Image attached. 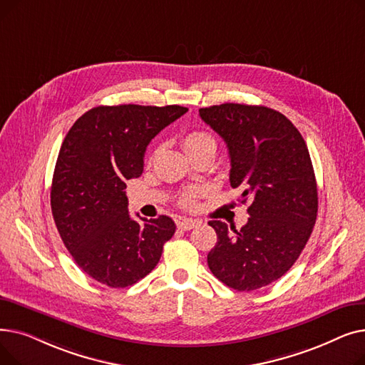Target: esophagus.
<instances>
[{
    "label": "esophagus",
    "instance_id": "obj_1",
    "mask_svg": "<svg viewBox=\"0 0 365 365\" xmlns=\"http://www.w3.org/2000/svg\"><path fill=\"white\" fill-rule=\"evenodd\" d=\"M201 222L197 219H179L178 220V227L180 231H190V229H194L195 226H198Z\"/></svg>",
    "mask_w": 365,
    "mask_h": 365
}]
</instances>
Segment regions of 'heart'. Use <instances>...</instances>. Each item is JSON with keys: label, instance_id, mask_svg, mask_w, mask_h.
<instances>
[{"label": "heart", "instance_id": "obj_1", "mask_svg": "<svg viewBox=\"0 0 365 365\" xmlns=\"http://www.w3.org/2000/svg\"><path fill=\"white\" fill-rule=\"evenodd\" d=\"M182 145L185 150L190 157L197 155V153L207 150V149H216L217 143L216 139L205 130H190L183 134ZM198 197V189H187L180 197V204L185 207H192Z\"/></svg>", "mask_w": 365, "mask_h": 365}]
</instances>
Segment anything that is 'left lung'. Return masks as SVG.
Wrapping results in <instances>:
<instances>
[{
  "mask_svg": "<svg viewBox=\"0 0 365 365\" xmlns=\"http://www.w3.org/2000/svg\"><path fill=\"white\" fill-rule=\"evenodd\" d=\"M200 117L225 140L229 182L242 190V204L250 201L240 231L208 222L217 242L207 263L227 287L253 292L289 271L312 234L318 192L309 150L293 123L271 108L223 103L201 108Z\"/></svg>",
  "mask_w": 365,
  "mask_h": 365,
  "instance_id": "8db88e82",
  "label": "left lung"
}]
</instances>
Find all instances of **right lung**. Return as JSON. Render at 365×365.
I'll list each match as a JSON object with an SVG mask.
<instances>
[{"label":"right lung","instance_id":"add662e5","mask_svg":"<svg viewBox=\"0 0 365 365\" xmlns=\"http://www.w3.org/2000/svg\"><path fill=\"white\" fill-rule=\"evenodd\" d=\"M186 112L179 105L96 106L66 134L54 167L51 213L75 263L101 284H136L175 235L168 216L131 219L124 189L142 175L149 142Z\"/></svg>","mask_w":365,"mask_h":365}]
</instances>
